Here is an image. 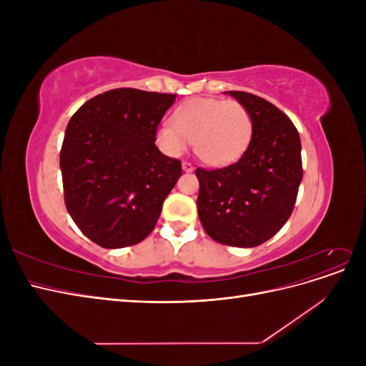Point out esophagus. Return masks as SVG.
Returning a JSON list of instances; mask_svg holds the SVG:
<instances>
[{
    "mask_svg": "<svg viewBox=\"0 0 366 366\" xmlns=\"http://www.w3.org/2000/svg\"><path fill=\"white\" fill-rule=\"evenodd\" d=\"M183 171H186V172H192L194 171V164L191 163V162H183Z\"/></svg>",
    "mask_w": 366,
    "mask_h": 366,
    "instance_id": "34e87169",
    "label": "esophagus"
}]
</instances>
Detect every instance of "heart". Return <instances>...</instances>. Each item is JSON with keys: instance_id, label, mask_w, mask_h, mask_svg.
Returning <instances> with one entry per match:
<instances>
[{"instance_id": "heart-1", "label": "heart", "mask_w": 366, "mask_h": 366, "mask_svg": "<svg viewBox=\"0 0 366 366\" xmlns=\"http://www.w3.org/2000/svg\"><path fill=\"white\" fill-rule=\"evenodd\" d=\"M252 116L238 101L195 97L175 109L172 124L157 131L160 147L179 156L187 142L207 164H226L239 159L252 139Z\"/></svg>"}]
</instances>
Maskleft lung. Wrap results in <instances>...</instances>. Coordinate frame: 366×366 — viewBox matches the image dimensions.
Returning a JSON list of instances; mask_svg holds the SVG:
<instances>
[{
  "instance_id": "obj_1",
  "label": "left lung",
  "mask_w": 366,
  "mask_h": 366,
  "mask_svg": "<svg viewBox=\"0 0 366 366\" xmlns=\"http://www.w3.org/2000/svg\"><path fill=\"white\" fill-rule=\"evenodd\" d=\"M252 116V139L241 159L224 168H197L198 217L224 246L257 247L290 218L302 180L301 139L289 116L265 99L229 92Z\"/></svg>"
}]
</instances>
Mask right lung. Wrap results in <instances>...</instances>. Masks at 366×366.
<instances>
[{
	"instance_id": "obj_1",
	"label": "right lung",
	"mask_w": 366,
	"mask_h": 366,
	"mask_svg": "<svg viewBox=\"0 0 366 366\" xmlns=\"http://www.w3.org/2000/svg\"><path fill=\"white\" fill-rule=\"evenodd\" d=\"M175 94L114 88L71 116L61 148L64 202L85 237L105 249L134 246L156 227L182 162L156 147Z\"/></svg>"
}]
</instances>
